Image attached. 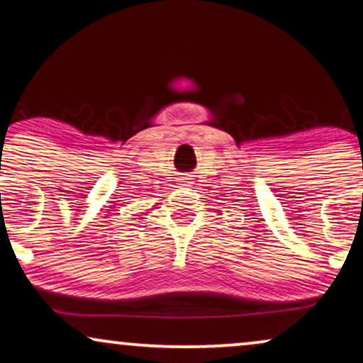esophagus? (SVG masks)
Returning a JSON list of instances; mask_svg holds the SVG:
<instances>
[{"label":"esophagus","mask_w":363,"mask_h":363,"mask_svg":"<svg viewBox=\"0 0 363 363\" xmlns=\"http://www.w3.org/2000/svg\"><path fill=\"white\" fill-rule=\"evenodd\" d=\"M182 183H183V185H185V186L191 185V178H190V177H183V178H182Z\"/></svg>","instance_id":"obj_1"}]
</instances>
